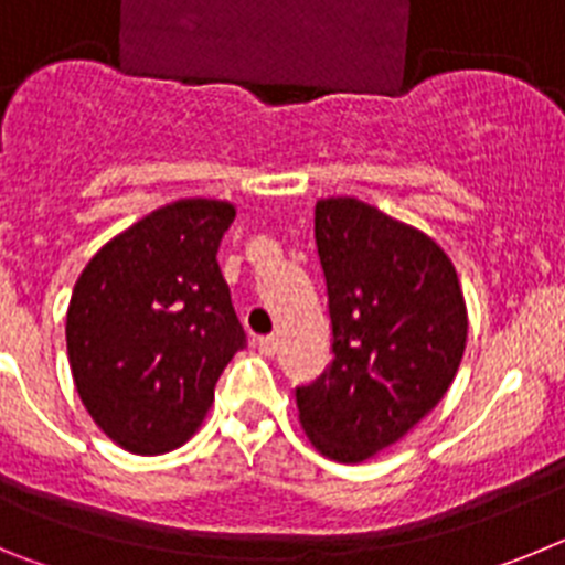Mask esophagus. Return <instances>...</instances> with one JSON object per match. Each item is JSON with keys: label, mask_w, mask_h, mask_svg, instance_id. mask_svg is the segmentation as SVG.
<instances>
[{"label": "esophagus", "mask_w": 565, "mask_h": 565, "mask_svg": "<svg viewBox=\"0 0 565 565\" xmlns=\"http://www.w3.org/2000/svg\"><path fill=\"white\" fill-rule=\"evenodd\" d=\"M259 353H266V356H274L279 351V337H259L257 339Z\"/></svg>", "instance_id": "obj_1"}]
</instances>
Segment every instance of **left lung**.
<instances>
[{"instance_id":"8db88e82","label":"left lung","mask_w":565,"mask_h":565,"mask_svg":"<svg viewBox=\"0 0 565 565\" xmlns=\"http://www.w3.org/2000/svg\"><path fill=\"white\" fill-rule=\"evenodd\" d=\"M313 237L333 362L297 391L299 424L322 456L359 463L407 436L450 391L467 348V302L430 234L359 198L317 201Z\"/></svg>"}]
</instances>
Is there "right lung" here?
<instances>
[{
	"mask_svg": "<svg viewBox=\"0 0 565 565\" xmlns=\"http://www.w3.org/2000/svg\"><path fill=\"white\" fill-rule=\"evenodd\" d=\"M237 206L181 198L104 243L67 306L82 404L118 447L161 456L198 433L246 333L217 266Z\"/></svg>",
	"mask_w": 565,
	"mask_h": 565,
	"instance_id": "add662e5",
	"label": "right lung"
}]
</instances>
